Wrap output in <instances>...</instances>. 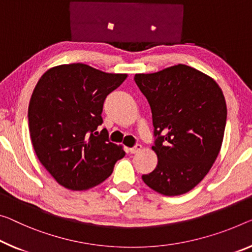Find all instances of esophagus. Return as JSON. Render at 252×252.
<instances>
[{
  "label": "esophagus",
  "instance_id": "34e87169",
  "mask_svg": "<svg viewBox=\"0 0 252 252\" xmlns=\"http://www.w3.org/2000/svg\"><path fill=\"white\" fill-rule=\"evenodd\" d=\"M142 150V145H139V144H136L134 146V148H130L128 151H129V153H131V154H135V153H138L139 151Z\"/></svg>",
  "mask_w": 252,
  "mask_h": 252
}]
</instances>
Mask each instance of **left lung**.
I'll list each match as a JSON object with an SVG mask.
<instances>
[{"instance_id": "obj_1", "label": "left lung", "mask_w": 252, "mask_h": 252, "mask_svg": "<svg viewBox=\"0 0 252 252\" xmlns=\"http://www.w3.org/2000/svg\"><path fill=\"white\" fill-rule=\"evenodd\" d=\"M150 103L157 168L142 179L164 196L191 190L210 171L222 146L226 124L223 92L203 72L178 64L135 74Z\"/></svg>"}]
</instances>
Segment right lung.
Returning <instances> with one entry per match:
<instances>
[{
  "label": "right lung",
  "instance_id": "right-lung-1",
  "mask_svg": "<svg viewBox=\"0 0 252 252\" xmlns=\"http://www.w3.org/2000/svg\"><path fill=\"white\" fill-rule=\"evenodd\" d=\"M126 77L82 63L64 64L49 68L34 87L28 108L30 137L41 164L63 187H94L125 157L106 130L96 129L107 95Z\"/></svg>",
  "mask_w": 252,
  "mask_h": 252
}]
</instances>
